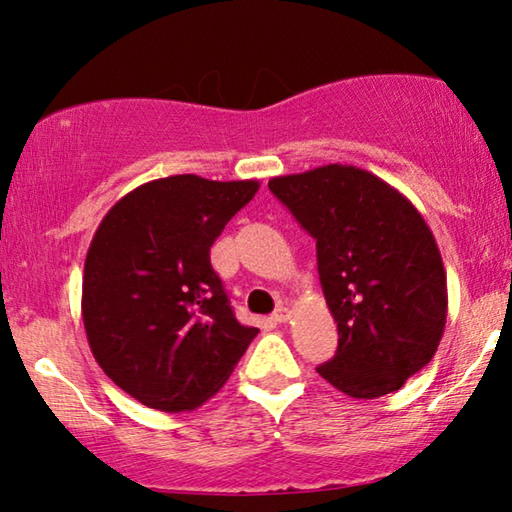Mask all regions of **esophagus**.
I'll return each instance as SVG.
<instances>
[{"label":"esophagus","instance_id":"esophagus-1","mask_svg":"<svg viewBox=\"0 0 512 512\" xmlns=\"http://www.w3.org/2000/svg\"><path fill=\"white\" fill-rule=\"evenodd\" d=\"M271 318L275 320V323H287V320H289V309L287 307H277L273 311Z\"/></svg>","mask_w":512,"mask_h":512}]
</instances>
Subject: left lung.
Here are the masks:
<instances>
[{"mask_svg":"<svg viewBox=\"0 0 512 512\" xmlns=\"http://www.w3.org/2000/svg\"><path fill=\"white\" fill-rule=\"evenodd\" d=\"M316 239L339 348L316 368L341 393L375 400L404 386L443 339L447 280L418 210L372 173L327 164L268 183Z\"/></svg>","mask_w":512,"mask_h":512,"instance_id":"1","label":"left lung"}]
</instances>
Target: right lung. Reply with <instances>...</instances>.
I'll return each mask as SVG.
<instances>
[{
	"label": "right lung",
	"mask_w": 512,
	"mask_h": 512,
	"mask_svg": "<svg viewBox=\"0 0 512 512\" xmlns=\"http://www.w3.org/2000/svg\"><path fill=\"white\" fill-rule=\"evenodd\" d=\"M255 180H153L112 207L85 257L83 325L103 372L149 409L180 413L228 381L259 329L241 325L210 248Z\"/></svg>",
	"instance_id": "add662e5"
}]
</instances>
